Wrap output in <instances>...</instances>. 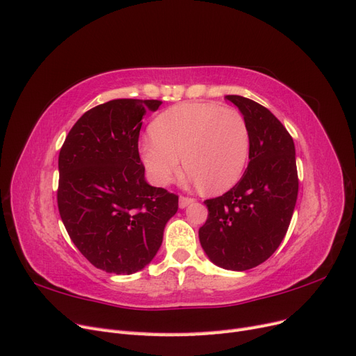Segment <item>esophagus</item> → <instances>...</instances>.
Masks as SVG:
<instances>
[{"mask_svg": "<svg viewBox=\"0 0 356 356\" xmlns=\"http://www.w3.org/2000/svg\"><path fill=\"white\" fill-rule=\"evenodd\" d=\"M195 202V199H191V197H186V196H181L179 197V208L181 209H184V208H187L190 203H193Z\"/></svg>", "mask_w": 356, "mask_h": 356, "instance_id": "1", "label": "esophagus"}]
</instances>
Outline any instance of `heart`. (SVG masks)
Instances as JSON below:
<instances>
[{
	"label": "heart",
	"mask_w": 356,
	"mask_h": 356,
	"mask_svg": "<svg viewBox=\"0 0 356 356\" xmlns=\"http://www.w3.org/2000/svg\"><path fill=\"white\" fill-rule=\"evenodd\" d=\"M153 141L141 145V160L157 186H166L181 169L209 195L238 184L251 153L246 118L212 102L170 106L149 124Z\"/></svg>",
	"instance_id": "b5f03b06"
}]
</instances>
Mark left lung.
Wrapping results in <instances>:
<instances>
[{"mask_svg": "<svg viewBox=\"0 0 356 356\" xmlns=\"http://www.w3.org/2000/svg\"><path fill=\"white\" fill-rule=\"evenodd\" d=\"M225 99L250 126V163L233 188L204 200L208 220L199 229V241L213 264L243 272L264 263L285 238L298 195L296 147L263 105L239 95Z\"/></svg>", "mask_w": 356, "mask_h": 356, "instance_id": "left-lung-1", "label": "left lung"}]
</instances>
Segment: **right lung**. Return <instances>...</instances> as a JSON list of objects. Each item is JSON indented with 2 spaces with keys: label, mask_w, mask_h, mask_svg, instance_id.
I'll return each instance as SVG.
<instances>
[{
  "label": "right lung",
  "mask_w": 356,
  "mask_h": 356,
  "mask_svg": "<svg viewBox=\"0 0 356 356\" xmlns=\"http://www.w3.org/2000/svg\"><path fill=\"white\" fill-rule=\"evenodd\" d=\"M156 99H114L86 111L59 153L58 208L74 245L101 270L132 275L152 263L178 196L145 181L138 138Z\"/></svg>",
  "instance_id": "right-lung-1"
}]
</instances>
